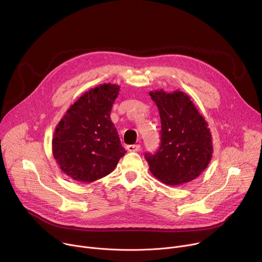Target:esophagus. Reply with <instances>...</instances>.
<instances>
[{"mask_svg": "<svg viewBox=\"0 0 262 262\" xmlns=\"http://www.w3.org/2000/svg\"><path fill=\"white\" fill-rule=\"evenodd\" d=\"M126 149L128 151H140L141 150V146L139 144H136V145H128L126 147Z\"/></svg>", "mask_w": 262, "mask_h": 262, "instance_id": "1", "label": "esophagus"}]
</instances>
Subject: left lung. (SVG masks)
Here are the masks:
<instances>
[{
	"instance_id": "obj_1",
	"label": "left lung",
	"mask_w": 262,
	"mask_h": 262,
	"mask_svg": "<svg viewBox=\"0 0 262 262\" xmlns=\"http://www.w3.org/2000/svg\"><path fill=\"white\" fill-rule=\"evenodd\" d=\"M162 123L161 147L146 155L149 170L160 181L175 186L197 178L212 158V138L205 118L190 96L175 90L149 92Z\"/></svg>"
}]
</instances>
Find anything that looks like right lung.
Returning a JSON list of instances; mask_svg holds the SVG:
<instances>
[{"instance_id": "add662e5", "label": "right lung", "mask_w": 262, "mask_h": 262, "mask_svg": "<svg viewBox=\"0 0 262 262\" xmlns=\"http://www.w3.org/2000/svg\"><path fill=\"white\" fill-rule=\"evenodd\" d=\"M120 86L100 84L71 104L57 124L53 157L62 172L79 182L108 175L126 154L110 113Z\"/></svg>"}]
</instances>
